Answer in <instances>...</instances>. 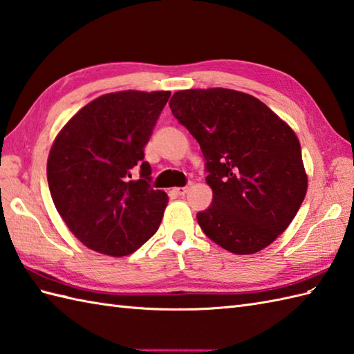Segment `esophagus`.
<instances>
[{
  "label": "esophagus",
  "instance_id": "34e87169",
  "mask_svg": "<svg viewBox=\"0 0 354 354\" xmlns=\"http://www.w3.org/2000/svg\"><path fill=\"white\" fill-rule=\"evenodd\" d=\"M187 189H189V187H187V186H185V187H176L174 192H176L177 195H185V194L187 192Z\"/></svg>",
  "mask_w": 354,
  "mask_h": 354
}]
</instances>
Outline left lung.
Segmentation results:
<instances>
[{
    "label": "left lung",
    "mask_w": 354,
    "mask_h": 354,
    "mask_svg": "<svg viewBox=\"0 0 354 354\" xmlns=\"http://www.w3.org/2000/svg\"><path fill=\"white\" fill-rule=\"evenodd\" d=\"M169 107L206 159L214 201L197 215L201 230L234 254L268 247L308 192L294 130L261 100L233 89L178 91Z\"/></svg>",
    "instance_id": "1"
}]
</instances>
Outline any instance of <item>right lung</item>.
Wrapping results in <instances>:
<instances>
[{
  "label": "right lung",
  "instance_id": "right-lung-1",
  "mask_svg": "<svg viewBox=\"0 0 354 354\" xmlns=\"http://www.w3.org/2000/svg\"><path fill=\"white\" fill-rule=\"evenodd\" d=\"M169 91H120L82 107L53 142L46 178L59 215L83 245L101 254H131L157 232L168 195L148 185L144 162ZM141 178L131 180L133 167Z\"/></svg>",
  "mask_w": 354,
  "mask_h": 354
}]
</instances>
